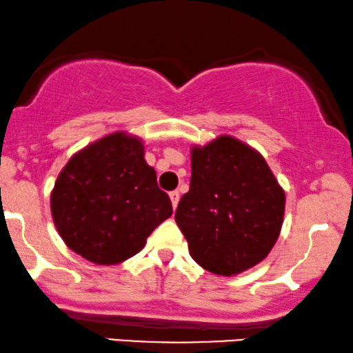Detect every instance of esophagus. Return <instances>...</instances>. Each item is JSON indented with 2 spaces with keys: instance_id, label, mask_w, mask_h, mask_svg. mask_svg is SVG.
Here are the masks:
<instances>
[{
  "instance_id": "1",
  "label": "esophagus",
  "mask_w": 353,
  "mask_h": 353,
  "mask_svg": "<svg viewBox=\"0 0 353 353\" xmlns=\"http://www.w3.org/2000/svg\"><path fill=\"white\" fill-rule=\"evenodd\" d=\"M170 199H172V206H173V210H176L178 201H180V193H178L176 190H175V191H170Z\"/></svg>"
}]
</instances>
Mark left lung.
Returning <instances> with one entry per match:
<instances>
[{
	"label": "left lung",
	"mask_w": 353,
	"mask_h": 353,
	"mask_svg": "<svg viewBox=\"0 0 353 353\" xmlns=\"http://www.w3.org/2000/svg\"><path fill=\"white\" fill-rule=\"evenodd\" d=\"M283 214L285 193L259 152L229 136L193 147L175 221L194 262L217 275L254 267L275 245Z\"/></svg>",
	"instance_id": "8db88e82"
}]
</instances>
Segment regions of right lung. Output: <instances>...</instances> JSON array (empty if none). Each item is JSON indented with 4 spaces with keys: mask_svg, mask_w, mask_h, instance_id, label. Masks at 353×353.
Listing matches in <instances>:
<instances>
[{
    "mask_svg": "<svg viewBox=\"0 0 353 353\" xmlns=\"http://www.w3.org/2000/svg\"><path fill=\"white\" fill-rule=\"evenodd\" d=\"M52 217L65 243L99 265L136 255L172 201L157 185L137 137L111 134L73 155L57 178Z\"/></svg>",
    "mask_w": 353,
    "mask_h": 353,
    "instance_id": "add662e5",
    "label": "right lung"
}]
</instances>
